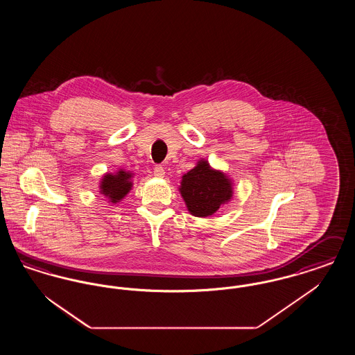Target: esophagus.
<instances>
[{"label": "esophagus", "mask_w": 355, "mask_h": 355, "mask_svg": "<svg viewBox=\"0 0 355 355\" xmlns=\"http://www.w3.org/2000/svg\"><path fill=\"white\" fill-rule=\"evenodd\" d=\"M154 175H155V177H158V178L165 177V169H164V166L157 165V166L154 168Z\"/></svg>", "instance_id": "obj_1"}]
</instances>
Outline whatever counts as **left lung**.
Instances as JSON below:
<instances>
[{
  "label": "left lung",
  "mask_w": 355,
  "mask_h": 355,
  "mask_svg": "<svg viewBox=\"0 0 355 355\" xmlns=\"http://www.w3.org/2000/svg\"><path fill=\"white\" fill-rule=\"evenodd\" d=\"M180 193L190 214L205 218L232 200L233 184L225 173L213 169L206 159H201L194 169L182 175Z\"/></svg>",
  "instance_id": "left-lung-1"
}]
</instances>
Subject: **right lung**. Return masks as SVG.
Wrapping results in <instances>:
<instances>
[{
	"label": "right lung",
	"instance_id": "add662e5",
	"mask_svg": "<svg viewBox=\"0 0 355 355\" xmlns=\"http://www.w3.org/2000/svg\"><path fill=\"white\" fill-rule=\"evenodd\" d=\"M133 173L117 170V173H106L102 177L100 193L105 196L109 202L117 203L132 190Z\"/></svg>",
	"mask_w": 355,
	"mask_h": 355
}]
</instances>
